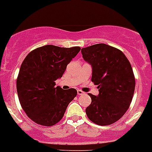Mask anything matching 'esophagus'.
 I'll list each match as a JSON object with an SVG mask.
<instances>
[{
    "instance_id": "obj_1",
    "label": "esophagus",
    "mask_w": 152,
    "mask_h": 152,
    "mask_svg": "<svg viewBox=\"0 0 152 152\" xmlns=\"http://www.w3.org/2000/svg\"><path fill=\"white\" fill-rule=\"evenodd\" d=\"M83 93H83L81 90H77V94H78V95H82Z\"/></svg>"
}]
</instances>
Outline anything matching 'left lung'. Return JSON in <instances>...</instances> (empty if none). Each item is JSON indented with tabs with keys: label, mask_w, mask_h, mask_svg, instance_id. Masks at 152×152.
I'll use <instances>...</instances> for the list:
<instances>
[{
	"label": "left lung",
	"mask_w": 152,
	"mask_h": 152,
	"mask_svg": "<svg viewBox=\"0 0 152 152\" xmlns=\"http://www.w3.org/2000/svg\"><path fill=\"white\" fill-rule=\"evenodd\" d=\"M81 53L91 65V80L99 89L98 96L89 93L92 102L86 114L96 124H111L124 115L131 103L135 90L131 65L123 52L105 44L82 48Z\"/></svg>",
	"instance_id": "1"
}]
</instances>
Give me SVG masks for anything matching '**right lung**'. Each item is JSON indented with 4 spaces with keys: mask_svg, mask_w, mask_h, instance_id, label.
Segmentation results:
<instances>
[{
    "mask_svg": "<svg viewBox=\"0 0 152 152\" xmlns=\"http://www.w3.org/2000/svg\"><path fill=\"white\" fill-rule=\"evenodd\" d=\"M71 48L46 45L29 53L21 65L16 89L22 109L33 121L53 126L64 116L67 107L77 96L74 88L62 90L56 85L67 65L80 52Z\"/></svg>",
    "mask_w": 152,
    "mask_h": 152,
    "instance_id": "add662e5",
    "label": "right lung"
}]
</instances>
